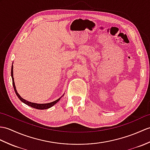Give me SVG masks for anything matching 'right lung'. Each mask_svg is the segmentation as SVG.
Instances as JSON below:
<instances>
[{"label":"right lung","instance_id":"add662e5","mask_svg":"<svg viewBox=\"0 0 150 150\" xmlns=\"http://www.w3.org/2000/svg\"><path fill=\"white\" fill-rule=\"evenodd\" d=\"M11 78H12V81H13V88H14V90H15V93L16 96L18 97V98L20 100L21 102H22L23 103H24L26 105H29L31 107L34 108V109H40V110H44V109H49L51 107L54 106L55 104H56L60 99L62 98V96H64V95H62V96H61L60 98L59 99L56 100L54 101V102H50V103H33V102H29V101H27L26 100L22 98V97L20 96V95L16 91V86H15V81H14V77H13V65L12 64V67H11Z\"/></svg>","mask_w":150,"mask_h":150}]
</instances>
